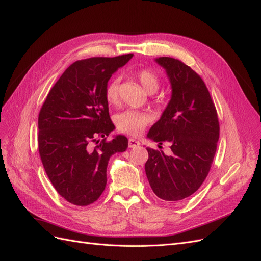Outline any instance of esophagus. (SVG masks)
<instances>
[{
	"instance_id": "obj_1",
	"label": "esophagus",
	"mask_w": 261,
	"mask_h": 261,
	"mask_svg": "<svg viewBox=\"0 0 261 261\" xmlns=\"http://www.w3.org/2000/svg\"><path fill=\"white\" fill-rule=\"evenodd\" d=\"M139 145H140V143L138 140L134 139V138L128 139V147L129 148H137V147H139Z\"/></svg>"
}]
</instances>
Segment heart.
Listing matches in <instances>:
<instances>
[{"label":"heart","instance_id":"1","mask_svg":"<svg viewBox=\"0 0 261 261\" xmlns=\"http://www.w3.org/2000/svg\"><path fill=\"white\" fill-rule=\"evenodd\" d=\"M137 80L140 85L143 86L146 92L154 93L160 86V80L155 73L150 69H140L136 73ZM118 87H120V80L117 77L110 81L106 88V99L110 105H116L120 99V92H118ZM152 117L146 112L134 111V110H127L116 116V127L121 133L126 134L130 136H138L144 129L151 123Z\"/></svg>","mask_w":261,"mask_h":261}]
</instances>
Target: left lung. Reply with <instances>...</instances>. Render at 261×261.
<instances>
[{
  "label": "left lung",
  "mask_w": 261,
  "mask_h": 261,
  "mask_svg": "<svg viewBox=\"0 0 261 261\" xmlns=\"http://www.w3.org/2000/svg\"><path fill=\"white\" fill-rule=\"evenodd\" d=\"M172 87V97L160 120L147 137L162 145L170 143L171 154L147 148L145 170L159 198L183 200L206 179L217 151L220 126L215 103L201 77L173 58L155 59Z\"/></svg>",
  "instance_id": "1"
}]
</instances>
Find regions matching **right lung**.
Wrapping results in <instances>:
<instances>
[{
    "mask_svg": "<svg viewBox=\"0 0 261 261\" xmlns=\"http://www.w3.org/2000/svg\"><path fill=\"white\" fill-rule=\"evenodd\" d=\"M132 58L129 53L73 63L39 113L38 147L46 175L63 198L76 206L98 200L107 185L110 156L128 147L123 135L107 140L114 124L106 88L112 74Z\"/></svg>",
    "mask_w": 261,
    "mask_h": 261,
    "instance_id": "1",
    "label": "right lung"
}]
</instances>
